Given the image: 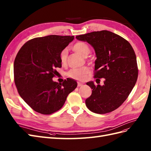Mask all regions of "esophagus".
Listing matches in <instances>:
<instances>
[{
  "label": "esophagus",
  "mask_w": 151,
  "mask_h": 151,
  "mask_svg": "<svg viewBox=\"0 0 151 151\" xmlns=\"http://www.w3.org/2000/svg\"><path fill=\"white\" fill-rule=\"evenodd\" d=\"M83 84V83H80V82H77V86H78L79 87V86H82Z\"/></svg>",
  "instance_id": "1"
}]
</instances>
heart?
<instances>
[{
	"instance_id": "obj_1",
	"label": "heart",
	"mask_w": 151,
	"mask_h": 151,
	"mask_svg": "<svg viewBox=\"0 0 151 151\" xmlns=\"http://www.w3.org/2000/svg\"><path fill=\"white\" fill-rule=\"evenodd\" d=\"M72 50L77 52L80 55L86 57L91 51L90 47L87 43L83 41L76 42L72 46ZM68 56V51L67 49H63L60 51L59 55V59L62 65L66 64ZM89 72V68L88 67H83L79 68H72L67 72V76L70 78L79 81H83L86 79L87 74Z\"/></svg>"
}]
</instances>
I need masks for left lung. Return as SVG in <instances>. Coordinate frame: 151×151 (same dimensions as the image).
Here are the masks:
<instances>
[{
	"instance_id": "obj_1",
	"label": "left lung",
	"mask_w": 151,
	"mask_h": 151,
	"mask_svg": "<svg viewBox=\"0 0 151 151\" xmlns=\"http://www.w3.org/2000/svg\"><path fill=\"white\" fill-rule=\"evenodd\" d=\"M95 49L96 60L94 77L104 78V84L87 83L93 90L86 105L93 112L103 114L114 111L123 104L138 78L137 58L129 42L120 35L107 30L77 35ZM100 83V81H99Z\"/></svg>"
}]
</instances>
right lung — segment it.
Listing matches in <instances>:
<instances>
[{"instance_id":"right-lung-1","label":"right lung","mask_w":151,"mask_h":151,"mask_svg":"<svg viewBox=\"0 0 151 151\" xmlns=\"http://www.w3.org/2000/svg\"><path fill=\"white\" fill-rule=\"evenodd\" d=\"M74 36L51 35L27 41L19 50L14 62V80L23 100L37 112L54 113L63 107L68 94L76 88V81L67 78L54 82L56 68L62 67L60 51Z\"/></svg>"}]
</instances>
